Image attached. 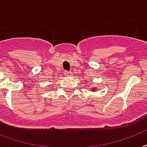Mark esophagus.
<instances>
[{
	"label": "esophagus",
	"instance_id": "obj_1",
	"mask_svg": "<svg viewBox=\"0 0 147 147\" xmlns=\"http://www.w3.org/2000/svg\"><path fill=\"white\" fill-rule=\"evenodd\" d=\"M65 76H68V77H69V76H72V73H71V71H65Z\"/></svg>",
	"mask_w": 147,
	"mask_h": 147
}]
</instances>
